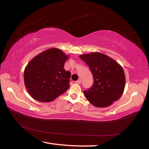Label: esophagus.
Listing matches in <instances>:
<instances>
[{
    "mask_svg": "<svg viewBox=\"0 0 149 149\" xmlns=\"http://www.w3.org/2000/svg\"><path fill=\"white\" fill-rule=\"evenodd\" d=\"M81 79H79L75 81V83H77V84H81Z\"/></svg>",
    "mask_w": 149,
    "mask_h": 149,
    "instance_id": "obj_1",
    "label": "esophagus"
}]
</instances>
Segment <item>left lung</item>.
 <instances>
[{"label":"left lung","instance_id":"1","mask_svg":"<svg viewBox=\"0 0 149 149\" xmlns=\"http://www.w3.org/2000/svg\"><path fill=\"white\" fill-rule=\"evenodd\" d=\"M93 74L94 83L84 94L94 106L105 107L118 100L125 87V74L117 62L101 53L81 55Z\"/></svg>","mask_w":149,"mask_h":149}]
</instances>
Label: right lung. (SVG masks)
Wrapping results in <instances>:
<instances>
[{"mask_svg":"<svg viewBox=\"0 0 149 149\" xmlns=\"http://www.w3.org/2000/svg\"><path fill=\"white\" fill-rule=\"evenodd\" d=\"M68 58L63 51L51 48L38 54L28 63L24 72V82L32 98L49 102L68 90L70 72L64 68Z\"/></svg>","mask_w":149,"mask_h":149,"instance_id":"obj_1","label":"right lung"}]
</instances>
